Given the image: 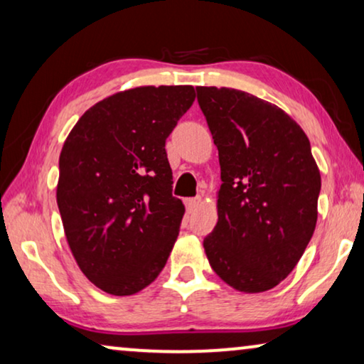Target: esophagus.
Segmentation results:
<instances>
[{
    "label": "esophagus",
    "mask_w": 364,
    "mask_h": 364,
    "mask_svg": "<svg viewBox=\"0 0 364 364\" xmlns=\"http://www.w3.org/2000/svg\"><path fill=\"white\" fill-rule=\"evenodd\" d=\"M184 204H186L188 213H193L194 209H198L199 204H201V198H189L184 201Z\"/></svg>",
    "instance_id": "34e87169"
}]
</instances>
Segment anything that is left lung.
<instances>
[{
	"label": "left lung",
	"mask_w": 364,
	"mask_h": 364,
	"mask_svg": "<svg viewBox=\"0 0 364 364\" xmlns=\"http://www.w3.org/2000/svg\"><path fill=\"white\" fill-rule=\"evenodd\" d=\"M196 92L223 181L204 250L219 279L260 294L295 269L314 235L320 170L309 136L277 105L229 87Z\"/></svg>",
	"instance_id": "1"
}]
</instances>
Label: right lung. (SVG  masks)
Wrapping results in <instances>:
<instances>
[{
	"label": "right lung",
	"mask_w": 364,
	"mask_h": 364,
	"mask_svg": "<svg viewBox=\"0 0 364 364\" xmlns=\"http://www.w3.org/2000/svg\"><path fill=\"white\" fill-rule=\"evenodd\" d=\"M193 85H143L80 117L59 156L58 206L87 279L133 295L165 267L184 216L165 141L194 102Z\"/></svg>",
	"instance_id": "obj_1"
}]
</instances>
